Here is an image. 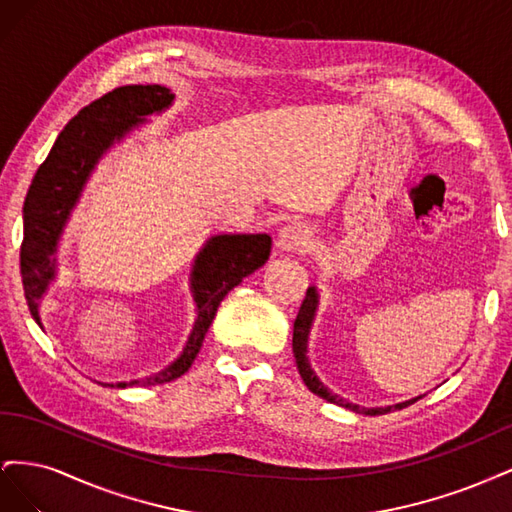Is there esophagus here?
I'll use <instances>...</instances> for the list:
<instances>
[{
	"label": "esophagus",
	"instance_id": "1",
	"mask_svg": "<svg viewBox=\"0 0 512 512\" xmlns=\"http://www.w3.org/2000/svg\"><path fill=\"white\" fill-rule=\"evenodd\" d=\"M309 230H307V226L305 224H301V222H292V224H288V226H284L280 232H277V241H275V245L280 247V250H284V252H299V254H303V252H307V247H309Z\"/></svg>",
	"mask_w": 512,
	"mask_h": 512
}]
</instances>
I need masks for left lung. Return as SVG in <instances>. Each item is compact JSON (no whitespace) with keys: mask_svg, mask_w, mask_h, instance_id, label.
<instances>
[{"mask_svg":"<svg viewBox=\"0 0 512 512\" xmlns=\"http://www.w3.org/2000/svg\"><path fill=\"white\" fill-rule=\"evenodd\" d=\"M316 309H318V290L312 286V288H307V294H305L303 305H301L299 314H297V320H294V331H292V352H294V359H297L299 374H301V378H303V382H305L309 391H312L318 397H322V399L331 401V404H337V406L354 410V412H363V414H369V416L386 414V412H391L393 408L395 410L406 408V406L414 404L416 399H421V397H416V399L404 401V404H395V406H386V408H359V406L350 404V401L342 399L339 395L331 393L327 386H324L318 380L312 365H309V361H307V339H309V329H312V322H314V316H316Z\"/></svg>","mask_w":512,"mask_h":512,"instance_id":"left-lung-1","label":"left lung"}]
</instances>
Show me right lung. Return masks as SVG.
I'll return each instance as SVG.
<instances>
[{"mask_svg": "<svg viewBox=\"0 0 512 512\" xmlns=\"http://www.w3.org/2000/svg\"><path fill=\"white\" fill-rule=\"evenodd\" d=\"M175 94L162 85H126L81 108L61 130L49 156L36 170L23 207L21 277L23 290L38 327L40 299L57 273V243L70 211L108 147L121 141L147 115L162 113ZM269 235H215L198 252L192 267V294L196 320L177 359L156 376L108 386L126 389L132 384H164L188 371L226 294L269 260Z\"/></svg>", "mask_w": 512, "mask_h": 512, "instance_id": "1", "label": "right lung"}]
</instances>
